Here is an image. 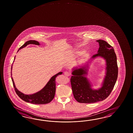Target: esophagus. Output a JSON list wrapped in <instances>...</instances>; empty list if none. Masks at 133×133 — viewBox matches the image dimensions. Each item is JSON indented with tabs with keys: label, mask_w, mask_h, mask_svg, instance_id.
Returning <instances> with one entry per match:
<instances>
[{
	"label": "esophagus",
	"mask_w": 133,
	"mask_h": 133,
	"mask_svg": "<svg viewBox=\"0 0 133 133\" xmlns=\"http://www.w3.org/2000/svg\"><path fill=\"white\" fill-rule=\"evenodd\" d=\"M64 75L66 76H69L70 75V74L68 71H65L64 72Z\"/></svg>",
	"instance_id": "34e87169"
}]
</instances>
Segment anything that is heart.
Instances as JSON below:
<instances>
[{
    "mask_svg": "<svg viewBox=\"0 0 133 133\" xmlns=\"http://www.w3.org/2000/svg\"><path fill=\"white\" fill-rule=\"evenodd\" d=\"M74 54L75 55H80L81 54V52L79 51H75V52H74Z\"/></svg>",
    "mask_w": 133,
    "mask_h": 133,
    "instance_id": "obj_1",
    "label": "heart"
}]
</instances>
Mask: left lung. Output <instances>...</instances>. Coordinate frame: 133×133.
<instances>
[{"mask_svg": "<svg viewBox=\"0 0 133 133\" xmlns=\"http://www.w3.org/2000/svg\"><path fill=\"white\" fill-rule=\"evenodd\" d=\"M99 48L97 53L92 58L98 56L103 57L106 61V75L102 87L98 90H93L90 83L84 75L87 74L85 67L75 69L72 72L71 84L75 99L80 103H92L105 99L110 95L118 77V68L116 55L112 46L102 40L97 41Z\"/></svg>", "mask_w": 133, "mask_h": 133, "instance_id": "8db88e82", "label": "left lung"}]
</instances>
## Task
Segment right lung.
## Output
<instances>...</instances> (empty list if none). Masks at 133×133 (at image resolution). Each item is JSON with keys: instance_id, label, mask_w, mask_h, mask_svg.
<instances>
[{"instance_id": "add662e5", "label": "right lung", "mask_w": 133, "mask_h": 133, "mask_svg": "<svg viewBox=\"0 0 133 133\" xmlns=\"http://www.w3.org/2000/svg\"><path fill=\"white\" fill-rule=\"evenodd\" d=\"M29 44H35L36 45H39L38 42L35 40H29L28 41H27L24 44L21 46L18 51L20 49H22ZM62 72H59L54 76H52L49 81V82L47 83V84L45 85V87L41 90L35 94L29 95L23 94L18 90L15 87L12 77L11 79L12 81L13 87L16 94L22 100L27 102L34 104H45L50 102L54 98L56 91V77L58 75H62Z\"/></svg>"}]
</instances>
